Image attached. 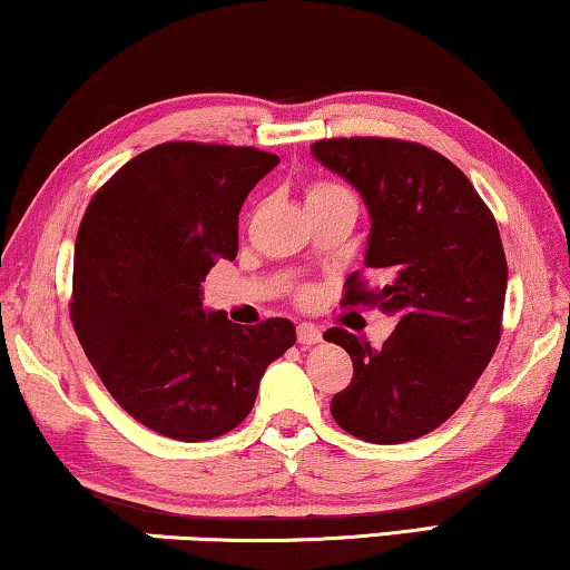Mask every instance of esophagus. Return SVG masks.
<instances>
[{
  "label": "esophagus",
  "mask_w": 570,
  "mask_h": 570,
  "mask_svg": "<svg viewBox=\"0 0 570 570\" xmlns=\"http://www.w3.org/2000/svg\"><path fill=\"white\" fill-rule=\"evenodd\" d=\"M298 342L303 347L316 345V342H322V330L314 324H298Z\"/></svg>",
  "instance_id": "1"
}]
</instances>
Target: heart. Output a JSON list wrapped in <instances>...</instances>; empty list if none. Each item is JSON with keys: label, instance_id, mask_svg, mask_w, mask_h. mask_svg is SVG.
Returning <instances> with one entry per match:
<instances>
[{"label": "heart", "instance_id": "obj_1", "mask_svg": "<svg viewBox=\"0 0 570 570\" xmlns=\"http://www.w3.org/2000/svg\"><path fill=\"white\" fill-rule=\"evenodd\" d=\"M334 191H342L340 189V186H334V184H314V186H311V189H308V197H324V194H334ZM306 197V199H308Z\"/></svg>", "mask_w": 570, "mask_h": 570}]
</instances>
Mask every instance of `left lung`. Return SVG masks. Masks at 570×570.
<instances>
[{"label": "left lung", "instance_id": "left-lung-1", "mask_svg": "<svg viewBox=\"0 0 570 570\" xmlns=\"http://www.w3.org/2000/svg\"><path fill=\"white\" fill-rule=\"evenodd\" d=\"M311 155L361 194L371 217L363 264L386 277L342 303H371L396 326L381 347L345 330L326 342L353 357L332 417L368 443H404L454 415L501 340L509 267L498 225L462 170L431 147L384 137L322 139Z\"/></svg>", "mask_w": 570, "mask_h": 570}]
</instances>
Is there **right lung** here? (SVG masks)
I'll return each mask as SVG.
<instances>
[{
	"mask_svg": "<svg viewBox=\"0 0 570 570\" xmlns=\"http://www.w3.org/2000/svg\"><path fill=\"white\" fill-rule=\"evenodd\" d=\"M279 163L254 147L166 142L116 170L82 217L72 322L108 392L176 441H209L252 412L287 318L233 324L202 306L215 262L238 254V213Z\"/></svg>",
	"mask_w": 570,
	"mask_h": 570,
	"instance_id": "add662e5",
	"label": "right lung"
}]
</instances>
